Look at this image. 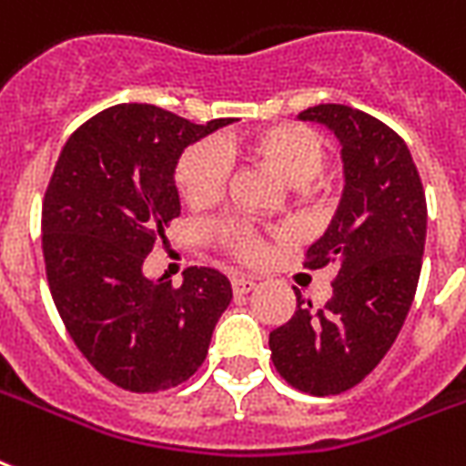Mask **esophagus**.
I'll use <instances>...</instances> for the list:
<instances>
[{
    "label": "esophagus",
    "instance_id": "34e87169",
    "mask_svg": "<svg viewBox=\"0 0 466 466\" xmlns=\"http://www.w3.org/2000/svg\"><path fill=\"white\" fill-rule=\"evenodd\" d=\"M254 289H257V280L254 279H244V276H234L232 279L234 296H244V293H251Z\"/></svg>",
    "mask_w": 466,
    "mask_h": 466
}]
</instances>
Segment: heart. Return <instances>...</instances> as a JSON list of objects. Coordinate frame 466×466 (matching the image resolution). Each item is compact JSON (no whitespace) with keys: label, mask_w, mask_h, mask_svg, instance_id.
<instances>
[{"label":"heart","mask_w":466,"mask_h":466,"mask_svg":"<svg viewBox=\"0 0 466 466\" xmlns=\"http://www.w3.org/2000/svg\"><path fill=\"white\" fill-rule=\"evenodd\" d=\"M225 154L261 163L280 183L296 187L310 183L322 170L328 147L318 131L308 129L303 124L266 127L237 141H225L222 148L212 141H198L187 147L176 163V186L190 205L205 208L225 193L229 173ZM212 237L219 247L244 264H258L266 257V241L251 227L237 219L219 222L212 229Z\"/></svg>","instance_id":"heart-1"}]
</instances>
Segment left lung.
Wrapping results in <instances>:
<instances>
[{
	"label": "left lung",
	"instance_id": "obj_1",
	"mask_svg": "<svg viewBox=\"0 0 466 466\" xmlns=\"http://www.w3.org/2000/svg\"><path fill=\"white\" fill-rule=\"evenodd\" d=\"M342 144V202L305 254L308 268L335 264L332 298L312 308L296 293L293 318L268 335L273 367L293 389L337 396L367 379L396 342L420 279L428 205L406 141L347 105L308 106Z\"/></svg>",
	"mask_w": 466,
	"mask_h": 466
}]
</instances>
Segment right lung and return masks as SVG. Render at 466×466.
<instances>
[{"label": "right lung", "instance_id": "obj_1", "mask_svg": "<svg viewBox=\"0 0 466 466\" xmlns=\"http://www.w3.org/2000/svg\"><path fill=\"white\" fill-rule=\"evenodd\" d=\"M227 124H193L154 105L109 106L70 134L46 187L53 303L85 360L134 393L187 381L232 300L227 276L208 266L186 268L180 286L144 276L163 227L180 215L177 158Z\"/></svg>", "mask_w": 466, "mask_h": 466}]
</instances>
